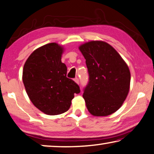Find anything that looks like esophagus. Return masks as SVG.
Masks as SVG:
<instances>
[{
  "mask_svg": "<svg viewBox=\"0 0 154 154\" xmlns=\"http://www.w3.org/2000/svg\"><path fill=\"white\" fill-rule=\"evenodd\" d=\"M74 81L76 82L77 84H79V78L78 77H76V78H75L74 79Z\"/></svg>",
  "mask_w": 154,
  "mask_h": 154,
  "instance_id": "1",
  "label": "esophagus"
}]
</instances>
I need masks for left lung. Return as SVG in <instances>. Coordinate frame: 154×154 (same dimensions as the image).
<instances>
[{"mask_svg": "<svg viewBox=\"0 0 154 154\" xmlns=\"http://www.w3.org/2000/svg\"><path fill=\"white\" fill-rule=\"evenodd\" d=\"M79 49L86 60L89 74L82 95L87 109L96 116L112 114L121 107L129 93L128 66L105 42H88Z\"/></svg>", "mask_w": 154, "mask_h": 154, "instance_id": "obj_1", "label": "left lung"}]
</instances>
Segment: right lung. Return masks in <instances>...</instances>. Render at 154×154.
<instances>
[{
  "mask_svg": "<svg viewBox=\"0 0 154 154\" xmlns=\"http://www.w3.org/2000/svg\"><path fill=\"white\" fill-rule=\"evenodd\" d=\"M63 47L51 42L36 49L27 58L23 81L31 101L48 115H58L69 109L79 85L67 77V67L61 62Z\"/></svg>",
  "mask_w": 154,
  "mask_h": 154,
  "instance_id": "1",
  "label": "right lung"
}]
</instances>
